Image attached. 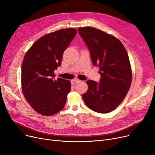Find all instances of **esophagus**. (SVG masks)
Masks as SVG:
<instances>
[{"instance_id":"esophagus-1","label":"esophagus","mask_w":155,"mask_h":155,"mask_svg":"<svg viewBox=\"0 0 155 155\" xmlns=\"http://www.w3.org/2000/svg\"><path fill=\"white\" fill-rule=\"evenodd\" d=\"M80 82V80H78V79H73V80H72L71 81V84L72 85H75L76 84H77V83H78V82Z\"/></svg>"}]
</instances>
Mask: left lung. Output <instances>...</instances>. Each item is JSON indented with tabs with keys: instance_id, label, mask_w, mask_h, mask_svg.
Masks as SVG:
<instances>
[{
	"instance_id": "obj_1",
	"label": "left lung",
	"mask_w": 155,
	"mask_h": 155,
	"mask_svg": "<svg viewBox=\"0 0 155 155\" xmlns=\"http://www.w3.org/2000/svg\"><path fill=\"white\" fill-rule=\"evenodd\" d=\"M94 66L99 67V83L88 80L82 94L87 106L99 113L117 108L126 96L132 82V70L124 45L114 36L92 27L78 28Z\"/></svg>"
}]
</instances>
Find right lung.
Listing matches in <instances>:
<instances>
[{
  "instance_id": "obj_1",
  "label": "right lung",
  "mask_w": 155,
  "mask_h": 155,
  "mask_svg": "<svg viewBox=\"0 0 155 155\" xmlns=\"http://www.w3.org/2000/svg\"><path fill=\"white\" fill-rule=\"evenodd\" d=\"M73 28L62 29L38 39L26 52L21 67V88L31 107L43 116L54 115L64 106L70 91V80L58 78L63 54L77 34Z\"/></svg>"
}]
</instances>
